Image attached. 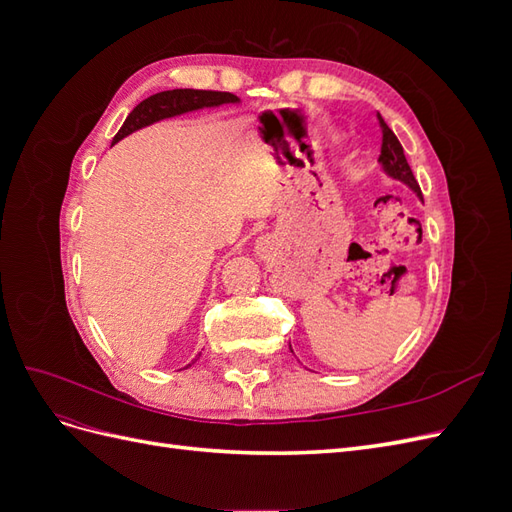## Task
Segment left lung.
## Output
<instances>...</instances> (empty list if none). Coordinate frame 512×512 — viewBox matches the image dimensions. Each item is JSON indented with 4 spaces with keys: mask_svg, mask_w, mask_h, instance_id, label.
Wrapping results in <instances>:
<instances>
[{
    "mask_svg": "<svg viewBox=\"0 0 512 512\" xmlns=\"http://www.w3.org/2000/svg\"><path fill=\"white\" fill-rule=\"evenodd\" d=\"M378 126H380V132H382V145H380V162L384 166L386 173H389L391 177L399 179L408 183L410 188L423 198L421 194V188H418V181L414 179L412 175V168L404 156V147H401L399 138L395 136V132L386 126V121L382 119V115L378 113Z\"/></svg>",
    "mask_w": 512,
    "mask_h": 512,
    "instance_id": "1",
    "label": "left lung"
}]
</instances>
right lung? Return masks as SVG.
<instances>
[{
	"mask_svg": "<svg viewBox=\"0 0 512 512\" xmlns=\"http://www.w3.org/2000/svg\"><path fill=\"white\" fill-rule=\"evenodd\" d=\"M224 102H237L235 94L228 91H213V89H173V91H160L156 96H149L123 121V126L115 134L113 143L121 141L123 136L132 134L138 128H145L153 121H160L173 115H181L188 111H196L203 106H218ZM192 365V363H190ZM188 365V367H190Z\"/></svg>",
	"mask_w": 512,
	"mask_h": 512,
	"instance_id": "obj_1",
	"label": "right lung"
}]
</instances>
